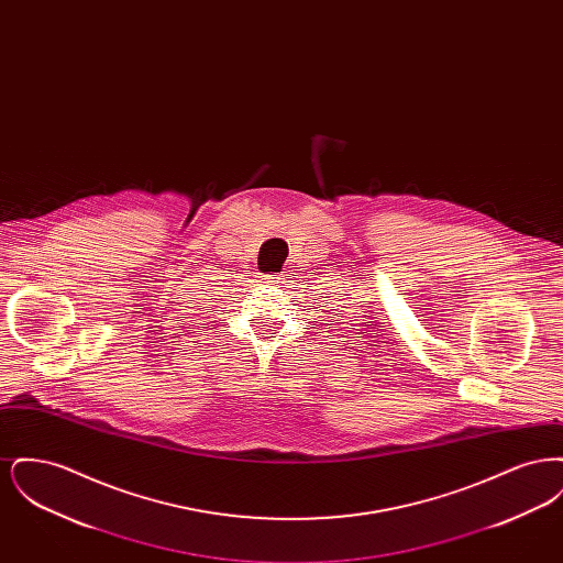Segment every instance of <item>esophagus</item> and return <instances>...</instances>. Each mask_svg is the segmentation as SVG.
Wrapping results in <instances>:
<instances>
[{
	"label": "esophagus",
	"instance_id": "1",
	"mask_svg": "<svg viewBox=\"0 0 563 563\" xmlns=\"http://www.w3.org/2000/svg\"><path fill=\"white\" fill-rule=\"evenodd\" d=\"M262 280H264L266 285H269V287H276L278 283H283V278H280V276H264Z\"/></svg>",
	"mask_w": 563,
	"mask_h": 563
}]
</instances>
